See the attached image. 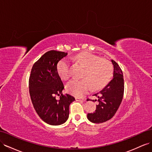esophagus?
Returning <instances> with one entry per match:
<instances>
[{"label": "esophagus", "mask_w": 152, "mask_h": 152, "mask_svg": "<svg viewBox=\"0 0 152 152\" xmlns=\"http://www.w3.org/2000/svg\"><path fill=\"white\" fill-rule=\"evenodd\" d=\"M76 100H77V101H80V102H85L86 101V99H84V98H76Z\"/></svg>", "instance_id": "esophagus-1"}]
</instances>
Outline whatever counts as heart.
<instances>
[{"mask_svg": "<svg viewBox=\"0 0 152 152\" xmlns=\"http://www.w3.org/2000/svg\"><path fill=\"white\" fill-rule=\"evenodd\" d=\"M73 60L86 68L85 79H72L66 84V91L72 95L80 97L88 93L93 88L98 89L109 80L113 73V66L108 60L101 59L98 56L89 52H81ZM57 72L61 79L66 80L70 76L71 66L68 59H62L57 64Z\"/></svg>", "mask_w": 152, "mask_h": 152, "instance_id": "obj_1", "label": "heart"}]
</instances>
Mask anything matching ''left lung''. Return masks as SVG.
<instances>
[{
    "mask_svg": "<svg viewBox=\"0 0 152 152\" xmlns=\"http://www.w3.org/2000/svg\"><path fill=\"white\" fill-rule=\"evenodd\" d=\"M111 62L114 68L112 80L100 92L94 95L98 98V104L96 105L95 112L88 113L87 115L88 120L95 124H101L111 119L116 114L124 96L123 72L117 63L113 59Z\"/></svg>",
    "mask_w": 152,
    "mask_h": 152,
    "instance_id": "left-lung-1",
    "label": "left lung"
}]
</instances>
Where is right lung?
I'll use <instances>...</instances> for the list:
<instances>
[{
  "instance_id": "obj_1",
  "label": "right lung",
  "mask_w": 152,
  "mask_h": 152,
  "mask_svg": "<svg viewBox=\"0 0 152 152\" xmlns=\"http://www.w3.org/2000/svg\"><path fill=\"white\" fill-rule=\"evenodd\" d=\"M68 53L50 50L34 64L28 80L31 99L37 114L42 120L51 125H59L69 117V106L75 98L63 95L64 85L58 74L59 61ZM60 99H55V95Z\"/></svg>"
}]
</instances>
